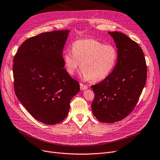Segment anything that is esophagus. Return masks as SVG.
<instances>
[{"mask_svg": "<svg viewBox=\"0 0 160 160\" xmlns=\"http://www.w3.org/2000/svg\"><path fill=\"white\" fill-rule=\"evenodd\" d=\"M87 88H88V87H87L86 85L80 83V88H81V91L86 90V89H87Z\"/></svg>", "mask_w": 160, "mask_h": 160, "instance_id": "34e87169", "label": "esophagus"}]
</instances>
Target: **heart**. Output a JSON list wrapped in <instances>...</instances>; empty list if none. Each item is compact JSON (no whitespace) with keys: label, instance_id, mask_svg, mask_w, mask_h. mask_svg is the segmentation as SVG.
I'll return each mask as SVG.
<instances>
[{"label":"heart","instance_id":"b5f03b06","mask_svg":"<svg viewBox=\"0 0 160 160\" xmlns=\"http://www.w3.org/2000/svg\"><path fill=\"white\" fill-rule=\"evenodd\" d=\"M66 72L73 75L81 63L82 78L98 82L105 79L116 67L118 59L116 48L94 39H82L73 42L72 51L63 56Z\"/></svg>","mask_w":160,"mask_h":160}]
</instances>
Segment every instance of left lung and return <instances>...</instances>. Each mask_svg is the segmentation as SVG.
Segmentation results:
<instances>
[{"mask_svg":"<svg viewBox=\"0 0 160 160\" xmlns=\"http://www.w3.org/2000/svg\"><path fill=\"white\" fill-rule=\"evenodd\" d=\"M118 48V59L110 75L91 87L94 93L91 108L103 123L122 120L132 111L144 87L147 67L142 48L125 34L108 32Z\"/></svg>","mask_w":160,"mask_h":160,"instance_id":"8db88e82","label":"left lung"}]
</instances>
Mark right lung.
Listing matches in <instances>:
<instances>
[{
  "label": "right lung",
  "mask_w": 160,
  "mask_h": 160,
  "mask_svg": "<svg viewBox=\"0 0 160 160\" xmlns=\"http://www.w3.org/2000/svg\"><path fill=\"white\" fill-rule=\"evenodd\" d=\"M70 31L42 33L25 41L14 56L18 99L37 120L54 125L64 119L79 82L66 72L62 56Z\"/></svg>",
  "instance_id": "1"
}]
</instances>
